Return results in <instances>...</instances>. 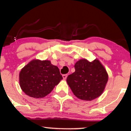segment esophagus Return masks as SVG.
<instances>
[{"label": "esophagus", "mask_w": 131, "mask_h": 131, "mask_svg": "<svg viewBox=\"0 0 131 131\" xmlns=\"http://www.w3.org/2000/svg\"><path fill=\"white\" fill-rule=\"evenodd\" d=\"M62 76H63V79H67V76H68V74H63Z\"/></svg>", "instance_id": "34e87169"}]
</instances>
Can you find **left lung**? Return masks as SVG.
<instances>
[{"label":"left lung","instance_id":"obj_1","mask_svg":"<svg viewBox=\"0 0 131 131\" xmlns=\"http://www.w3.org/2000/svg\"><path fill=\"white\" fill-rule=\"evenodd\" d=\"M75 71L67 77V82L78 99L91 101L100 97L108 79L107 72L98 59L89 61L83 58L74 64Z\"/></svg>","mask_w":131,"mask_h":131}]
</instances>
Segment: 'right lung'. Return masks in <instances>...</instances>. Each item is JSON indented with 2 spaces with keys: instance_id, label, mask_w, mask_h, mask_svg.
<instances>
[{
  "instance_id": "right-lung-1",
  "label": "right lung",
  "mask_w": 131,
  "mask_h": 131,
  "mask_svg": "<svg viewBox=\"0 0 131 131\" xmlns=\"http://www.w3.org/2000/svg\"><path fill=\"white\" fill-rule=\"evenodd\" d=\"M63 77L57 66L49 60H32L19 72L22 91L33 98H43L49 94Z\"/></svg>"
}]
</instances>
